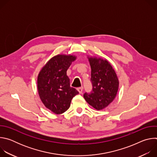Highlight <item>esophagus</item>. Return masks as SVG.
<instances>
[{"mask_svg": "<svg viewBox=\"0 0 157 157\" xmlns=\"http://www.w3.org/2000/svg\"><path fill=\"white\" fill-rule=\"evenodd\" d=\"M77 90L78 91V92H79L80 94H81V93H82V91H83V87H78V88L77 89Z\"/></svg>", "mask_w": 157, "mask_h": 157, "instance_id": "1", "label": "esophagus"}]
</instances>
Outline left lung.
<instances>
[{"label":"left lung","instance_id":"left-lung-1","mask_svg":"<svg viewBox=\"0 0 157 157\" xmlns=\"http://www.w3.org/2000/svg\"><path fill=\"white\" fill-rule=\"evenodd\" d=\"M89 61L91 67L93 90L85 93L84 98L94 109L101 110L116 98L119 88L118 78L107 61L96 58H89Z\"/></svg>","mask_w":157,"mask_h":157}]
</instances>
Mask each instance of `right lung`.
<instances>
[{"label": "right lung", "mask_w": 157, "mask_h": 157, "mask_svg": "<svg viewBox=\"0 0 157 157\" xmlns=\"http://www.w3.org/2000/svg\"><path fill=\"white\" fill-rule=\"evenodd\" d=\"M76 57L58 55L50 59L40 72L38 91L46 107L56 114H60L70 107L72 99L79 92L70 86L66 71Z\"/></svg>", "instance_id": "obj_1"}]
</instances>
